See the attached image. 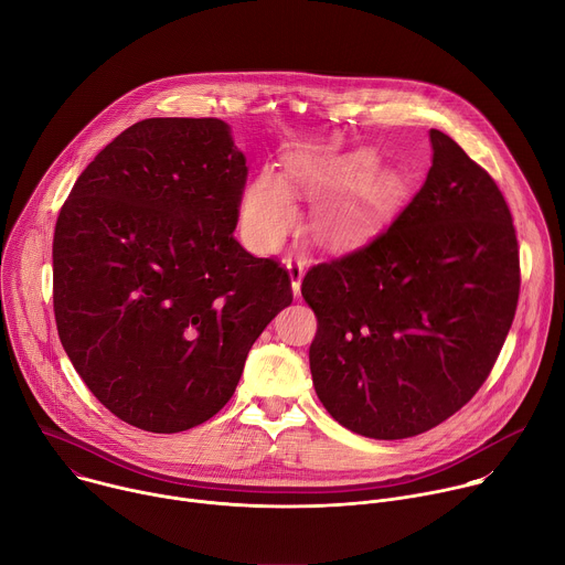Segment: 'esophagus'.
<instances>
[{
  "instance_id": "1",
  "label": "esophagus",
  "mask_w": 565,
  "mask_h": 565,
  "mask_svg": "<svg viewBox=\"0 0 565 565\" xmlns=\"http://www.w3.org/2000/svg\"><path fill=\"white\" fill-rule=\"evenodd\" d=\"M286 268H288V275H290L292 292L299 295L301 292V279H303V262L301 259H288Z\"/></svg>"
}]
</instances>
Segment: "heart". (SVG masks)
<instances>
[{
	"label": "heart",
	"mask_w": 565,
	"mask_h": 565,
	"mask_svg": "<svg viewBox=\"0 0 565 565\" xmlns=\"http://www.w3.org/2000/svg\"><path fill=\"white\" fill-rule=\"evenodd\" d=\"M366 168L369 160L364 156L347 160L295 158L288 168V183L273 172H262L241 199V223L257 246H275L297 221L290 188L299 192H327L347 185ZM395 196L393 181L373 177L364 185L342 192L321 205L317 225L329 241H355L377 227L393 207Z\"/></svg>",
	"instance_id": "heart-1"
}]
</instances>
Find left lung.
Listing matches in <instances>:
<instances>
[{"label":"left lung","instance_id":"1","mask_svg":"<svg viewBox=\"0 0 565 565\" xmlns=\"http://www.w3.org/2000/svg\"><path fill=\"white\" fill-rule=\"evenodd\" d=\"M434 163L395 221L312 266V384L347 429L377 440L440 425L488 380L514 321L521 266L494 179L431 129Z\"/></svg>","mask_w":565,"mask_h":565}]
</instances>
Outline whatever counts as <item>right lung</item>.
Here are the masks:
<instances>
[{
  "mask_svg": "<svg viewBox=\"0 0 565 565\" xmlns=\"http://www.w3.org/2000/svg\"><path fill=\"white\" fill-rule=\"evenodd\" d=\"M246 158L218 118H147L75 181L53 234L60 342L131 427L192 429L232 397L292 301L288 270L234 238Z\"/></svg>",
  "mask_w": 565,
  "mask_h": 565,
  "instance_id": "obj_1",
  "label": "right lung"
}]
</instances>
